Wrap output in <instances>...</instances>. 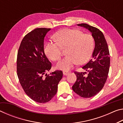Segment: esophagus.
Segmentation results:
<instances>
[{
  "label": "esophagus",
  "mask_w": 123,
  "mask_h": 123,
  "mask_svg": "<svg viewBox=\"0 0 123 123\" xmlns=\"http://www.w3.org/2000/svg\"><path fill=\"white\" fill-rule=\"evenodd\" d=\"M68 73H69V72L67 71H63V74L64 75H67Z\"/></svg>",
  "instance_id": "34e87169"
}]
</instances>
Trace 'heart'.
Returning a JSON list of instances; mask_svg holds the SVG:
<instances>
[{"mask_svg": "<svg viewBox=\"0 0 123 123\" xmlns=\"http://www.w3.org/2000/svg\"><path fill=\"white\" fill-rule=\"evenodd\" d=\"M56 42H48L44 47L47 57L53 61L61 57V48L67 47L66 57L58 62L57 68L69 70L77 63L83 64L88 61L94 48V39L89 34H83L78 29L65 28L54 35Z\"/></svg>", "mask_w": 123, "mask_h": 123, "instance_id": "obj_1", "label": "heart"}]
</instances>
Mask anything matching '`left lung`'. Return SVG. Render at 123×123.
Returning <instances> with one entry per match:
<instances>
[{
	"label": "left lung",
	"mask_w": 123,
	"mask_h": 123,
	"mask_svg": "<svg viewBox=\"0 0 123 123\" xmlns=\"http://www.w3.org/2000/svg\"><path fill=\"white\" fill-rule=\"evenodd\" d=\"M78 25L90 31L95 41L92 59L82 67L88 72H74L76 81L72 86L74 92L82 98H91L98 94L105 85L109 74L110 57L109 47L105 37L100 30L86 23Z\"/></svg>",
	"instance_id": "1"
}]
</instances>
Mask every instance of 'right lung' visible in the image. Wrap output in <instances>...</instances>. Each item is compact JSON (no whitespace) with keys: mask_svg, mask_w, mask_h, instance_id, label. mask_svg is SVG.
Masks as SVG:
<instances>
[{"mask_svg":"<svg viewBox=\"0 0 123 123\" xmlns=\"http://www.w3.org/2000/svg\"><path fill=\"white\" fill-rule=\"evenodd\" d=\"M50 30L36 28L27 34L20 43L17 58L20 84L26 94L39 103H47L55 96L63 76L61 70L45 74L51 69V63L45 55L44 39Z\"/></svg>","mask_w":123,"mask_h":123,"instance_id":"obj_1","label":"right lung"}]
</instances>
